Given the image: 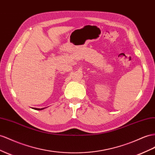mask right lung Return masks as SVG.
I'll return each instance as SVG.
<instances>
[{"label":"right lung","mask_w":155,"mask_h":155,"mask_svg":"<svg viewBox=\"0 0 155 155\" xmlns=\"http://www.w3.org/2000/svg\"><path fill=\"white\" fill-rule=\"evenodd\" d=\"M44 108H41V109L40 108H33V109H35V110H42Z\"/></svg>","instance_id":"right-lung-1"}]
</instances>
